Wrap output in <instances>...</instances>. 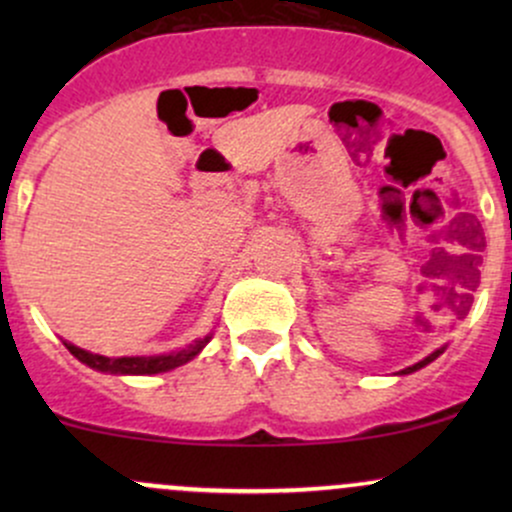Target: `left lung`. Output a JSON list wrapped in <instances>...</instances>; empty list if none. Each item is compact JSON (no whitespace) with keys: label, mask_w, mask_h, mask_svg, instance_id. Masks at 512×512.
I'll use <instances>...</instances> for the list:
<instances>
[{"label":"left lung","mask_w":512,"mask_h":512,"mask_svg":"<svg viewBox=\"0 0 512 512\" xmlns=\"http://www.w3.org/2000/svg\"><path fill=\"white\" fill-rule=\"evenodd\" d=\"M443 351H445V346H440V349L433 351V354H428V356L424 358V361H419V363H414V366L399 370V375H409V373H414V370H421L424 366H428V363H431V361H436V358H438L440 354H443Z\"/></svg>","instance_id":"left-lung-1"}]
</instances>
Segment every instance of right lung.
Returning a JSON list of instances; mask_svg holds the SVG:
<instances>
[{"mask_svg": "<svg viewBox=\"0 0 512 512\" xmlns=\"http://www.w3.org/2000/svg\"><path fill=\"white\" fill-rule=\"evenodd\" d=\"M211 334H207L204 339H195L190 346L180 351H170V354H158V356H120V358H110V356H101V354H91V351L79 349V346L64 342V346L69 349V354L79 358L81 363H86L88 368L101 370V373H110V375H156V373H168V370L185 366L187 361L202 354L204 346L209 344Z\"/></svg>", "mask_w": 512, "mask_h": 512, "instance_id": "right-lung-1", "label": "right lung"}]
</instances>
